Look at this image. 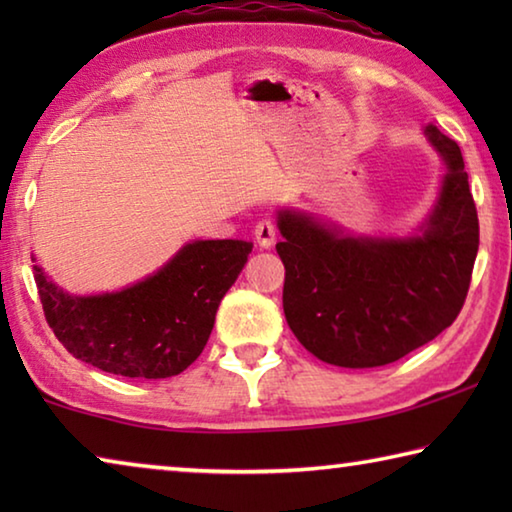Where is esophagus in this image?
I'll list each match as a JSON object with an SVG mask.
<instances>
[{
    "label": "esophagus",
    "mask_w": 512,
    "mask_h": 512,
    "mask_svg": "<svg viewBox=\"0 0 512 512\" xmlns=\"http://www.w3.org/2000/svg\"><path fill=\"white\" fill-rule=\"evenodd\" d=\"M275 223L271 219H262L257 225H255V239L259 248H271L275 244Z\"/></svg>",
    "instance_id": "esophagus-1"
}]
</instances>
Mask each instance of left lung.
<instances>
[{
	"label": "left lung",
	"instance_id": "obj_1",
	"mask_svg": "<svg viewBox=\"0 0 512 512\" xmlns=\"http://www.w3.org/2000/svg\"><path fill=\"white\" fill-rule=\"evenodd\" d=\"M424 135L443 158L445 176L418 235L357 237L307 212H277L284 316L320 361L386 366L436 339L463 307L479 216L458 144L433 124Z\"/></svg>",
	"mask_w": 512,
	"mask_h": 512
}]
</instances>
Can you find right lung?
Wrapping results in <instances>:
<instances>
[{
  "label": "right lung",
  "instance_id": "obj_1",
  "mask_svg": "<svg viewBox=\"0 0 512 512\" xmlns=\"http://www.w3.org/2000/svg\"><path fill=\"white\" fill-rule=\"evenodd\" d=\"M250 250L241 239H198L153 275L99 296H72L38 264L33 277L47 323L69 354L112 375L164 379L203 352Z\"/></svg>",
  "mask_w": 512,
  "mask_h": 512
}]
</instances>
